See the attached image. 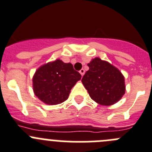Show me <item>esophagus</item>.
<instances>
[{"mask_svg": "<svg viewBox=\"0 0 152 152\" xmlns=\"http://www.w3.org/2000/svg\"><path fill=\"white\" fill-rule=\"evenodd\" d=\"M80 72V74L81 75V76H83V75H84V73H85V71H84V69H80V72Z\"/></svg>", "mask_w": 152, "mask_h": 152, "instance_id": "esophagus-1", "label": "esophagus"}]
</instances>
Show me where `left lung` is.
<instances>
[{"instance_id":"1","label":"left lung","mask_w":152,"mask_h":152,"mask_svg":"<svg viewBox=\"0 0 152 152\" xmlns=\"http://www.w3.org/2000/svg\"><path fill=\"white\" fill-rule=\"evenodd\" d=\"M87 66L89 69L81 81L91 99L105 106L120 100L125 92V77L120 71L99 57L92 59Z\"/></svg>"}]
</instances>
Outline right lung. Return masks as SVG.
Listing matches in <instances>:
<instances>
[{
	"mask_svg": "<svg viewBox=\"0 0 152 152\" xmlns=\"http://www.w3.org/2000/svg\"><path fill=\"white\" fill-rule=\"evenodd\" d=\"M80 78L72 63L56 60L36 71L33 77L34 94L45 104H58L67 100L72 88Z\"/></svg>",
	"mask_w": 152,
	"mask_h": 152,
	"instance_id": "1",
	"label": "right lung"
}]
</instances>
